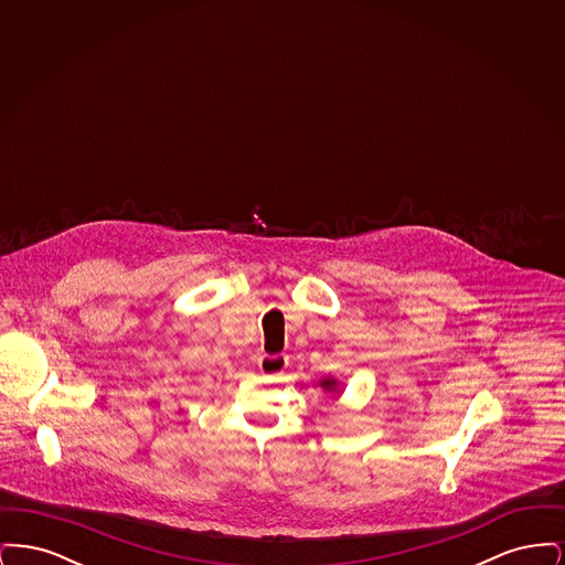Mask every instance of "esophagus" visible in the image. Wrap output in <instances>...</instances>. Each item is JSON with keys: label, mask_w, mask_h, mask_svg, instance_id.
I'll return each mask as SVG.
<instances>
[{"label": "esophagus", "mask_w": 565, "mask_h": 565, "mask_svg": "<svg viewBox=\"0 0 565 565\" xmlns=\"http://www.w3.org/2000/svg\"><path fill=\"white\" fill-rule=\"evenodd\" d=\"M286 366H288V355H284V353H275V355L265 353L258 360V369H260L263 375H281L286 371Z\"/></svg>", "instance_id": "obj_1"}]
</instances>
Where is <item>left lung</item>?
Here are the masks:
<instances>
[{"mask_svg":"<svg viewBox=\"0 0 565 565\" xmlns=\"http://www.w3.org/2000/svg\"><path fill=\"white\" fill-rule=\"evenodd\" d=\"M320 385H322L326 392H337V379H332V376L322 379V381H320Z\"/></svg>","mask_w":565,"mask_h":565,"instance_id":"obj_1","label":"left lung"}]
</instances>
